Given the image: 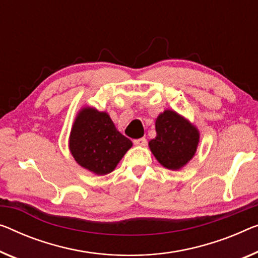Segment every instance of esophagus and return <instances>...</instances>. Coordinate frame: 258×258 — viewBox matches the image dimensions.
<instances>
[{"label":"esophagus","mask_w":258,"mask_h":258,"mask_svg":"<svg viewBox=\"0 0 258 258\" xmlns=\"http://www.w3.org/2000/svg\"><path fill=\"white\" fill-rule=\"evenodd\" d=\"M134 145L136 146H140V147H144V146L147 145V140L145 139V138H140V139H137L134 140Z\"/></svg>","instance_id":"34e87169"}]
</instances>
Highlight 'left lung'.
<instances>
[{"instance_id": "1", "label": "left lung", "mask_w": 258, "mask_h": 258, "mask_svg": "<svg viewBox=\"0 0 258 258\" xmlns=\"http://www.w3.org/2000/svg\"><path fill=\"white\" fill-rule=\"evenodd\" d=\"M156 137L149 141L156 160L170 170H178L194 157L199 142V131L185 118L166 110L156 118Z\"/></svg>"}]
</instances>
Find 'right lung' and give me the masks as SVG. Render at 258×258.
Here are the masks:
<instances>
[{
    "instance_id": "obj_1",
    "label": "right lung",
    "mask_w": 258,
    "mask_h": 258,
    "mask_svg": "<svg viewBox=\"0 0 258 258\" xmlns=\"http://www.w3.org/2000/svg\"><path fill=\"white\" fill-rule=\"evenodd\" d=\"M132 141L119 132L106 112L81 109L69 137V151L81 167L96 175L114 170Z\"/></svg>"
}]
</instances>
